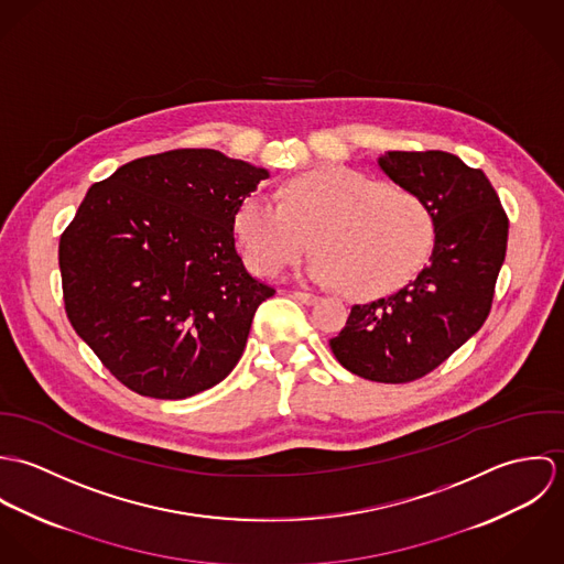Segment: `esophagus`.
<instances>
[{
  "mask_svg": "<svg viewBox=\"0 0 564 564\" xmlns=\"http://www.w3.org/2000/svg\"><path fill=\"white\" fill-rule=\"evenodd\" d=\"M293 297H295L297 302L306 304V306H313V304H317V302H319V297H317V295L306 293V291H295V293H293Z\"/></svg>",
  "mask_w": 564,
  "mask_h": 564,
  "instance_id": "esophagus-1",
  "label": "esophagus"
}]
</instances>
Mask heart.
<instances>
[{
    "instance_id": "1",
    "label": "heart",
    "mask_w": 564,
    "mask_h": 564,
    "mask_svg": "<svg viewBox=\"0 0 564 564\" xmlns=\"http://www.w3.org/2000/svg\"><path fill=\"white\" fill-rule=\"evenodd\" d=\"M235 228L256 273L275 278L315 245L308 278L340 284L354 297L400 289L425 264L434 241L432 217L416 195L345 166L289 180L280 202L249 195Z\"/></svg>"
}]
</instances>
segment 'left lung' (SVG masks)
<instances>
[{
	"instance_id": "obj_1",
	"label": "left lung",
	"mask_w": 564,
	"mask_h": 564,
	"mask_svg": "<svg viewBox=\"0 0 564 564\" xmlns=\"http://www.w3.org/2000/svg\"><path fill=\"white\" fill-rule=\"evenodd\" d=\"M378 164L425 204L434 247L400 291L356 304L329 347L347 371L403 384L436 369L482 327L506 258L508 217L482 169L454 154L384 152Z\"/></svg>"
}]
</instances>
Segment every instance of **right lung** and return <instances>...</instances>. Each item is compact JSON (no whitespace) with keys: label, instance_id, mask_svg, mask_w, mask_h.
I'll return each mask as SVG.
<instances>
[{"label":"right lung","instance_id":"obj_1","mask_svg":"<svg viewBox=\"0 0 564 564\" xmlns=\"http://www.w3.org/2000/svg\"><path fill=\"white\" fill-rule=\"evenodd\" d=\"M267 177L217 150H171L88 188L58 247L65 311L130 391L184 400L237 367L275 293L245 269L235 237Z\"/></svg>","mask_w":564,"mask_h":564}]
</instances>
